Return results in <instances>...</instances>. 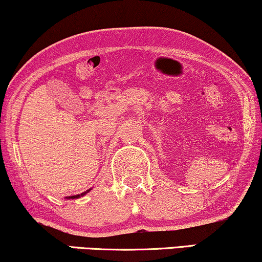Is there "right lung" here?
<instances>
[{"instance_id":"obj_1","label":"right lung","mask_w":262,"mask_h":262,"mask_svg":"<svg viewBox=\"0 0 262 262\" xmlns=\"http://www.w3.org/2000/svg\"><path fill=\"white\" fill-rule=\"evenodd\" d=\"M84 193H87V192H84ZM84 193H82L81 195H83ZM81 195H80V194H78V195H73V196H69V198H71V199H75V198H78V196H81Z\"/></svg>"}]
</instances>
